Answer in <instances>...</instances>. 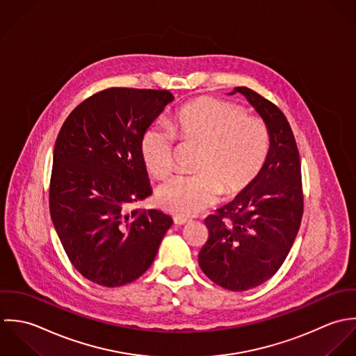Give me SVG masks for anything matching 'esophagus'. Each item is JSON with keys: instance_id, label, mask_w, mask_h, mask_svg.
Returning <instances> with one entry per match:
<instances>
[{"instance_id": "34e87169", "label": "esophagus", "mask_w": 356, "mask_h": 356, "mask_svg": "<svg viewBox=\"0 0 356 356\" xmlns=\"http://www.w3.org/2000/svg\"><path fill=\"white\" fill-rule=\"evenodd\" d=\"M173 221H175V224L176 225H184V224H187V222H190L187 218H181V217H173Z\"/></svg>"}]
</instances>
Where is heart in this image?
<instances>
[{"label": "heart", "instance_id": "1", "mask_svg": "<svg viewBox=\"0 0 356 356\" xmlns=\"http://www.w3.org/2000/svg\"><path fill=\"white\" fill-rule=\"evenodd\" d=\"M175 134L186 143L204 145L195 176H173L156 190L158 205L190 218L211 207L220 193L235 197L260 175L270 148L267 127L248 118L241 107L202 97L186 104L173 118ZM175 135L165 125H151L142 136L140 152L149 173L165 177L175 165Z\"/></svg>", "mask_w": 356, "mask_h": 356}]
</instances>
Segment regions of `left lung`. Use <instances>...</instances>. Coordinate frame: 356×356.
<instances>
[{
    "mask_svg": "<svg viewBox=\"0 0 356 356\" xmlns=\"http://www.w3.org/2000/svg\"><path fill=\"white\" fill-rule=\"evenodd\" d=\"M264 121L270 148L254 181L231 202L208 216L209 238L198 254L214 284L245 291L267 282L284 264L302 216L301 163L284 113L249 88H234Z\"/></svg>",
    "mask_w": 356,
    "mask_h": 356,
    "instance_id": "left-lung-1",
    "label": "left lung"
}]
</instances>
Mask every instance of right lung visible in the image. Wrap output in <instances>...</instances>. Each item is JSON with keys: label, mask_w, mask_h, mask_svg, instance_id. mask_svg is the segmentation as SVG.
I'll return each instance as SVG.
<instances>
[{"label": "right lung", "mask_w": 356, "mask_h": 356, "mask_svg": "<svg viewBox=\"0 0 356 356\" xmlns=\"http://www.w3.org/2000/svg\"><path fill=\"white\" fill-rule=\"evenodd\" d=\"M175 100L169 90L110 88L65 121L54 151L49 209L75 270L93 284H131L152 264L173 220L131 207L151 195L143 134Z\"/></svg>", "instance_id": "right-lung-1"}]
</instances>
